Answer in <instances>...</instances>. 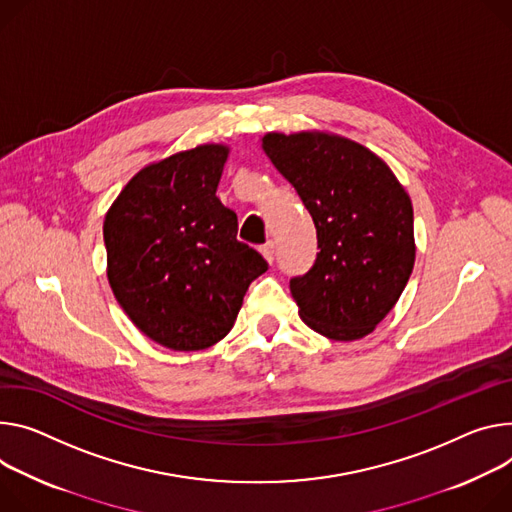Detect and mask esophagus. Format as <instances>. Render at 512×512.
Wrapping results in <instances>:
<instances>
[{
  "label": "esophagus",
  "mask_w": 512,
  "mask_h": 512,
  "mask_svg": "<svg viewBox=\"0 0 512 512\" xmlns=\"http://www.w3.org/2000/svg\"><path fill=\"white\" fill-rule=\"evenodd\" d=\"M259 253L265 257V261H273V255H275V247H273V243L269 241V243H265V245H261L259 247Z\"/></svg>",
  "instance_id": "obj_1"
}]
</instances>
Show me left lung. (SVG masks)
I'll return each mask as SVG.
<instances>
[{
  "label": "left lung",
  "instance_id": "left-lung-1",
  "mask_svg": "<svg viewBox=\"0 0 512 512\" xmlns=\"http://www.w3.org/2000/svg\"><path fill=\"white\" fill-rule=\"evenodd\" d=\"M261 143L316 226V261L290 280L300 318L333 341L369 335L414 267L406 190L376 153L339 134L267 132Z\"/></svg>",
  "mask_w": 512,
  "mask_h": 512
}]
</instances>
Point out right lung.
I'll return each instance as SVG.
<instances>
[{
  "label": "right lung",
  "mask_w": 512,
  "mask_h": 512,
  "mask_svg": "<svg viewBox=\"0 0 512 512\" xmlns=\"http://www.w3.org/2000/svg\"><path fill=\"white\" fill-rule=\"evenodd\" d=\"M228 147L200 145L138 171L104 220L108 282L155 343L200 351L228 335L267 261L237 241L216 188Z\"/></svg>",
  "instance_id": "add662e5"
}]
</instances>
